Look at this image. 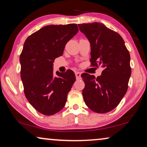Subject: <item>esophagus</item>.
<instances>
[{"instance_id":"esophagus-1","label":"esophagus","mask_w":147,"mask_h":147,"mask_svg":"<svg viewBox=\"0 0 147 147\" xmlns=\"http://www.w3.org/2000/svg\"><path fill=\"white\" fill-rule=\"evenodd\" d=\"M76 77L77 80H80L81 78V73L79 71H76Z\"/></svg>"}]
</instances>
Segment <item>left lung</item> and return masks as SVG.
Instances as JSON below:
<instances>
[{
	"label": "left lung",
	"mask_w": 147,
	"mask_h": 147,
	"mask_svg": "<svg viewBox=\"0 0 147 147\" xmlns=\"http://www.w3.org/2000/svg\"><path fill=\"white\" fill-rule=\"evenodd\" d=\"M78 26L90 43L92 66L103 68L96 78L87 73L81 75L85 83L84 102L92 111L106 113L119 104L127 92L131 75L130 53L121 36L102 23Z\"/></svg>",
	"instance_id": "left-lung-1"
}]
</instances>
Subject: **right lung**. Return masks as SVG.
Wrapping results in <instances>:
<instances>
[{
	"label": "right lung",
	"mask_w": 147,
	"mask_h": 147,
	"mask_svg": "<svg viewBox=\"0 0 147 147\" xmlns=\"http://www.w3.org/2000/svg\"><path fill=\"white\" fill-rule=\"evenodd\" d=\"M78 32L76 24L50 25L28 37L24 43L19 58L24 93L33 107L44 115H53L65 106L76 81L71 69L57 71L54 76L53 65Z\"/></svg>",
	"instance_id": "obj_1"
}]
</instances>
